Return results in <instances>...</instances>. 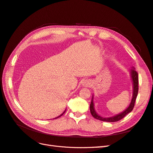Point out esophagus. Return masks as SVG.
Returning a JSON list of instances; mask_svg holds the SVG:
<instances>
[{"instance_id":"1","label":"esophagus","mask_w":153,"mask_h":153,"mask_svg":"<svg viewBox=\"0 0 153 153\" xmlns=\"http://www.w3.org/2000/svg\"><path fill=\"white\" fill-rule=\"evenodd\" d=\"M83 85L85 87H89L91 85V82L89 80H85V82H84V83H83Z\"/></svg>"}]
</instances>
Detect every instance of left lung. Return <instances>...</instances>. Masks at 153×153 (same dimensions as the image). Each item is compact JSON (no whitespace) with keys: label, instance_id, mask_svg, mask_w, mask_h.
<instances>
[{"label":"left lung","instance_id":"1","mask_svg":"<svg viewBox=\"0 0 153 153\" xmlns=\"http://www.w3.org/2000/svg\"><path fill=\"white\" fill-rule=\"evenodd\" d=\"M129 74H130V76L132 80V84H133V94H132V98L131 100V102L129 103V106L125 109L123 112L119 113L117 115H115L114 116L109 117H102L101 115H98V113L96 112L95 108H94V95L92 96V100L90 105V111L92 116L95 119L100 120V121H105V122H116L119 121V120L122 119L129 112H131L133 107L135 105V102L137 98V96L138 94V73L135 70V68L132 67L131 69H129Z\"/></svg>","mask_w":153,"mask_h":153}]
</instances>
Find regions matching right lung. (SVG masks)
<instances>
[{"label":"right lung","mask_w":153,"mask_h":153,"mask_svg":"<svg viewBox=\"0 0 153 153\" xmlns=\"http://www.w3.org/2000/svg\"><path fill=\"white\" fill-rule=\"evenodd\" d=\"M66 112V110H64V112H63V113H62V114H61V115H59V116H58V117H55V118H54V119H57V118H59V117H61V115H63V114H64V112Z\"/></svg>","instance_id":"obj_1"}]
</instances>
